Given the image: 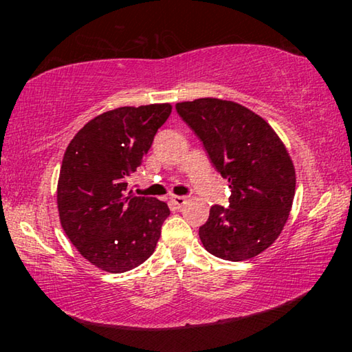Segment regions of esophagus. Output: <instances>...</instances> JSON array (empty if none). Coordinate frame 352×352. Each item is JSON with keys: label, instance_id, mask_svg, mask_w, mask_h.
<instances>
[{"label": "esophagus", "instance_id": "1", "mask_svg": "<svg viewBox=\"0 0 352 352\" xmlns=\"http://www.w3.org/2000/svg\"><path fill=\"white\" fill-rule=\"evenodd\" d=\"M169 200H170V204L177 206V208L184 206V205H186V201H188V199L183 197V195H170Z\"/></svg>", "mask_w": 352, "mask_h": 352}]
</instances>
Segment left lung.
Returning <instances> with one entry per match:
<instances>
[{
    "instance_id": "obj_1",
    "label": "left lung",
    "mask_w": 352,
    "mask_h": 352,
    "mask_svg": "<svg viewBox=\"0 0 352 352\" xmlns=\"http://www.w3.org/2000/svg\"><path fill=\"white\" fill-rule=\"evenodd\" d=\"M228 180L230 208L214 205L199 236L206 252L247 261L275 242L295 195V166L264 118L233 100L200 98L175 105Z\"/></svg>"
}]
</instances>
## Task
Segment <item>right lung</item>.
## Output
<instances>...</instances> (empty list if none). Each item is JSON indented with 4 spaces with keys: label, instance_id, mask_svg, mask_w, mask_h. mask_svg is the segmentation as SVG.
Here are the masks:
<instances>
[{
    "label": "right lung",
    "instance_id": "add662e5",
    "mask_svg": "<svg viewBox=\"0 0 352 352\" xmlns=\"http://www.w3.org/2000/svg\"><path fill=\"white\" fill-rule=\"evenodd\" d=\"M170 111L168 102L104 111L65 151L57 182L60 225L77 252L100 270L129 272L155 252L170 211L162 200L136 197L127 178Z\"/></svg>",
    "mask_w": 352,
    "mask_h": 352
}]
</instances>
